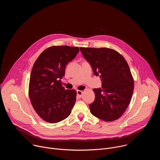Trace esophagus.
Wrapping results in <instances>:
<instances>
[{"mask_svg": "<svg viewBox=\"0 0 160 160\" xmlns=\"http://www.w3.org/2000/svg\"><path fill=\"white\" fill-rule=\"evenodd\" d=\"M77 96L79 98H82V94H83V92L82 90H77Z\"/></svg>", "mask_w": 160, "mask_h": 160, "instance_id": "1", "label": "esophagus"}]
</instances>
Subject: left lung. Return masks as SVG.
<instances>
[{
	"label": "left lung",
	"mask_w": 160,
	"mask_h": 160,
	"mask_svg": "<svg viewBox=\"0 0 160 160\" xmlns=\"http://www.w3.org/2000/svg\"><path fill=\"white\" fill-rule=\"evenodd\" d=\"M80 50L102 83V88L93 90L96 98L89 104L90 112L106 122L118 119L127 108L133 90V80L127 62L111 49L80 48Z\"/></svg>",
	"instance_id": "1"
}]
</instances>
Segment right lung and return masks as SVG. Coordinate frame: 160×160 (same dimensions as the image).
<instances>
[{
	"mask_svg": "<svg viewBox=\"0 0 160 160\" xmlns=\"http://www.w3.org/2000/svg\"><path fill=\"white\" fill-rule=\"evenodd\" d=\"M79 52L77 47L52 46L43 51L32 68L29 96L38 115L47 122H59L70 115L75 101V90H66L61 80L67 64Z\"/></svg>",
	"mask_w": 160,
	"mask_h": 160,
	"instance_id": "1",
	"label": "right lung"
}]
</instances>
